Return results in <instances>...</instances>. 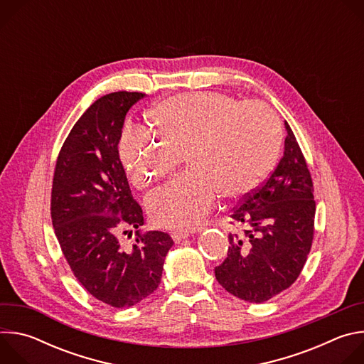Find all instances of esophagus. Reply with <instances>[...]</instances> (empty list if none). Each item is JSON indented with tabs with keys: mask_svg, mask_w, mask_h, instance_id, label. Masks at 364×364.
Instances as JSON below:
<instances>
[{
	"mask_svg": "<svg viewBox=\"0 0 364 364\" xmlns=\"http://www.w3.org/2000/svg\"><path fill=\"white\" fill-rule=\"evenodd\" d=\"M190 236V233L188 232H171V237H173V240L176 242V243H180L181 240H184V239H187Z\"/></svg>",
	"mask_w": 364,
	"mask_h": 364,
	"instance_id": "obj_1",
	"label": "esophagus"
}]
</instances>
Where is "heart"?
I'll return each instance as SVG.
<instances>
[{"mask_svg": "<svg viewBox=\"0 0 364 364\" xmlns=\"http://www.w3.org/2000/svg\"><path fill=\"white\" fill-rule=\"evenodd\" d=\"M152 131L128 127L119 157L138 188L168 176L184 155L187 173L145 201L154 225L190 230L210 213L220 194L236 200L264 181L278 160L282 125L262 102L222 92H184L148 111Z\"/></svg>", "mask_w": 364, "mask_h": 364, "instance_id": "b5f03b06", "label": "heart"}]
</instances>
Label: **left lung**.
Masks as SVG:
<instances>
[{"label": "left lung", "instance_id": "8db88e82", "mask_svg": "<svg viewBox=\"0 0 364 364\" xmlns=\"http://www.w3.org/2000/svg\"><path fill=\"white\" fill-rule=\"evenodd\" d=\"M284 155L269 178L230 215L243 230L229 235L228 256L215 268L232 295L265 302L299 277L314 236L316 201L306 163L285 121Z\"/></svg>", "mask_w": 364, "mask_h": 364}]
</instances>
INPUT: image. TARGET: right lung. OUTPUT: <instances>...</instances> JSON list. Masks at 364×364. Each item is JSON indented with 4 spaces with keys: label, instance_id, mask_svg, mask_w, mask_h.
<instances>
[{
    "label": "right lung",
    "instance_id": "right-lung-1",
    "mask_svg": "<svg viewBox=\"0 0 364 364\" xmlns=\"http://www.w3.org/2000/svg\"><path fill=\"white\" fill-rule=\"evenodd\" d=\"M144 96L122 90L93 102L60 149L51 188V222L70 269L89 294L115 308L159 288L174 245L168 233L138 230L142 209L119 160L125 117ZM128 228L137 229L136 243L124 250L117 237Z\"/></svg>",
    "mask_w": 364,
    "mask_h": 364
}]
</instances>
